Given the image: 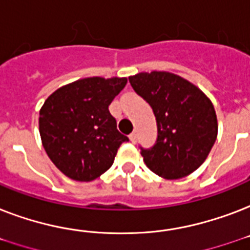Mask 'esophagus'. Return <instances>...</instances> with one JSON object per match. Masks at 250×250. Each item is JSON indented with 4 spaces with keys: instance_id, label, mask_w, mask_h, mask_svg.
<instances>
[{
    "instance_id": "1",
    "label": "esophagus",
    "mask_w": 250,
    "mask_h": 250,
    "mask_svg": "<svg viewBox=\"0 0 250 250\" xmlns=\"http://www.w3.org/2000/svg\"><path fill=\"white\" fill-rule=\"evenodd\" d=\"M129 140H131V141H132V143H136V133H135V132H132V133H131V135H129Z\"/></svg>"
}]
</instances>
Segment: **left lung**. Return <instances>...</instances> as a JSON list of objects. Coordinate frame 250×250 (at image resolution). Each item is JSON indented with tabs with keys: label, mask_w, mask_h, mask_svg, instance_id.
I'll use <instances>...</instances> for the list:
<instances>
[{
	"label": "left lung",
	"mask_w": 250,
	"mask_h": 250,
	"mask_svg": "<svg viewBox=\"0 0 250 250\" xmlns=\"http://www.w3.org/2000/svg\"><path fill=\"white\" fill-rule=\"evenodd\" d=\"M129 83L157 119L158 137L141 156L150 171L167 180L184 178L201 166L218 136L210 98L198 86L167 71L139 72Z\"/></svg>",
	"instance_id": "1"
}]
</instances>
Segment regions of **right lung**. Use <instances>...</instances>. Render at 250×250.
<instances>
[{"mask_svg": "<svg viewBox=\"0 0 250 250\" xmlns=\"http://www.w3.org/2000/svg\"><path fill=\"white\" fill-rule=\"evenodd\" d=\"M127 78H84L54 90L40 109L45 152L67 178L92 182L110 168L128 137L117 129L109 105Z\"/></svg>", "mask_w": 250, "mask_h": 250, "instance_id": "1", "label": "right lung"}]
</instances>
